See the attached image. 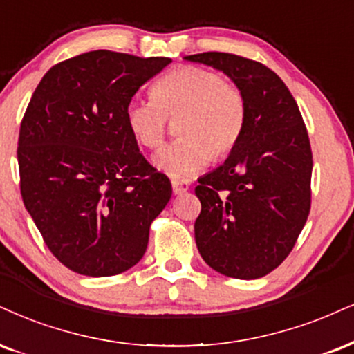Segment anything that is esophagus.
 I'll use <instances>...</instances> for the list:
<instances>
[{
    "instance_id": "obj_1",
    "label": "esophagus",
    "mask_w": 354,
    "mask_h": 354,
    "mask_svg": "<svg viewBox=\"0 0 354 354\" xmlns=\"http://www.w3.org/2000/svg\"><path fill=\"white\" fill-rule=\"evenodd\" d=\"M190 189V184L187 180H172V190L176 195L185 194Z\"/></svg>"
}]
</instances>
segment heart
<instances>
[{
  "label": "heart",
  "instance_id": "1",
  "mask_svg": "<svg viewBox=\"0 0 354 354\" xmlns=\"http://www.w3.org/2000/svg\"><path fill=\"white\" fill-rule=\"evenodd\" d=\"M124 118L133 138L149 149L164 142L167 120L178 118L180 138L157 152L154 164L169 177L189 178L212 157L223 159L234 151L246 126V98L216 72L185 65L157 80L152 98L131 100Z\"/></svg>",
  "mask_w": 354,
  "mask_h": 354
}]
</instances>
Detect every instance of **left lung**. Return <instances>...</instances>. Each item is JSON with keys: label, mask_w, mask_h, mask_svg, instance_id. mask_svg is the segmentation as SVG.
<instances>
[{"label": "left lung", "mask_w": 354, "mask_h": 354, "mask_svg": "<svg viewBox=\"0 0 354 354\" xmlns=\"http://www.w3.org/2000/svg\"><path fill=\"white\" fill-rule=\"evenodd\" d=\"M228 75L246 98V126L223 165L198 178L195 243L223 276L259 279L297 241L310 212L312 149L289 88L266 65L225 52L187 55Z\"/></svg>", "instance_id": "8db88e82"}]
</instances>
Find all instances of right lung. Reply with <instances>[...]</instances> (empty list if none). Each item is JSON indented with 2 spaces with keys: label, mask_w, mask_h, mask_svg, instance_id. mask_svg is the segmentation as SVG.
<instances>
[{
  "label": "right lung",
  "mask_w": 354,
  "mask_h": 354,
  "mask_svg": "<svg viewBox=\"0 0 354 354\" xmlns=\"http://www.w3.org/2000/svg\"><path fill=\"white\" fill-rule=\"evenodd\" d=\"M170 62L91 50L54 65L32 93L17 141L21 195L73 272L116 276L146 252L172 185L139 152L124 110Z\"/></svg>",
  "instance_id": "1"
}]
</instances>
